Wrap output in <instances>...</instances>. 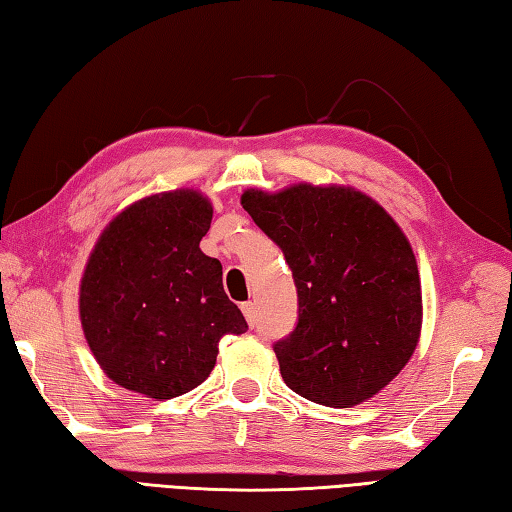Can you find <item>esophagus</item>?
<instances>
[{
	"label": "esophagus",
	"instance_id": "esophagus-1",
	"mask_svg": "<svg viewBox=\"0 0 512 512\" xmlns=\"http://www.w3.org/2000/svg\"><path fill=\"white\" fill-rule=\"evenodd\" d=\"M242 312H244V317H246L250 328H255V325H257V308H255V303L253 301L242 303Z\"/></svg>",
	"mask_w": 512,
	"mask_h": 512
}]
</instances>
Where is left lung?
<instances>
[{
  "instance_id": "1",
  "label": "left lung",
  "mask_w": 512,
  "mask_h": 512,
  "mask_svg": "<svg viewBox=\"0 0 512 512\" xmlns=\"http://www.w3.org/2000/svg\"><path fill=\"white\" fill-rule=\"evenodd\" d=\"M242 206L284 250L297 286V328L273 345L286 385L336 409L376 396L420 339V275L405 233L350 187L248 189Z\"/></svg>"
}]
</instances>
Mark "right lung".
I'll use <instances>...</instances> for the list:
<instances>
[{"label":"right lung","mask_w":512,"mask_h":512,"mask_svg":"<svg viewBox=\"0 0 512 512\" xmlns=\"http://www.w3.org/2000/svg\"><path fill=\"white\" fill-rule=\"evenodd\" d=\"M213 206L178 189L127 206L101 233L81 279L90 350L116 385L169 400L209 378L224 334L248 330L204 255Z\"/></svg>","instance_id":"1"}]
</instances>
